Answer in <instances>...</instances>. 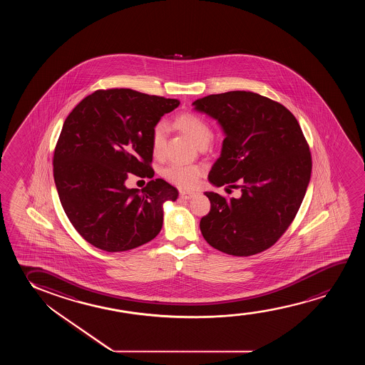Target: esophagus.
<instances>
[{
  "instance_id": "34e87169",
  "label": "esophagus",
  "mask_w": 365,
  "mask_h": 365,
  "mask_svg": "<svg viewBox=\"0 0 365 365\" xmlns=\"http://www.w3.org/2000/svg\"><path fill=\"white\" fill-rule=\"evenodd\" d=\"M180 197L182 200H190L195 197V193H193V192H180Z\"/></svg>"
}]
</instances>
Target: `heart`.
<instances>
[{"instance_id": "b5f03b06", "label": "heart", "mask_w": 365, "mask_h": 365, "mask_svg": "<svg viewBox=\"0 0 365 365\" xmlns=\"http://www.w3.org/2000/svg\"><path fill=\"white\" fill-rule=\"evenodd\" d=\"M175 128L182 130L187 137L195 142L198 147L210 143L213 132L210 123L202 115L193 112H185L175 117L173 120ZM165 128L163 125H155L152 130L150 145L155 155H160L165 145ZM205 170L200 165H170L165 167L162 175L172 185L182 190H192L200 183V177Z\"/></svg>"}]
</instances>
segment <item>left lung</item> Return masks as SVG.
<instances>
[{"label":"left lung","instance_id":"left-lung-1","mask_svg":"<svg viewBox=\"0 0 365 365\" xmlns=\"http://www.w3.org/2000/svg\"><path fill=\"white\" fill-rule=\"evenodd\" d=\"M192 105L218 120L225 135L208 180L242 192L230 200L205 192L210 210L200 220L202 235L227 255L268 250L294 220L309 185L312 155L298 120L284 106L245 91Z\"/></svg>","mask_w":365,"mask_h":365}]
</instances>
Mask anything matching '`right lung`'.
<instances>
[{"instance_id": "obj_1", "label": "right lung", "mask_w": 365, "mask_h": 365, "mask_svg": "<svg viewBox=\"0 0 365 365\" xmlns=\"http://www.w3.org/2000/svg\"><path fill=\"white\" fill-rule=\"evenodd\" d=\"M180 101L130 88L98 90L66 118L53 155L61 205L83 240L106 252L133 250L163 225V203L178 190L157 178L127 188L130 175L152 178V130Z\"/></svg>"}]
</instances>
